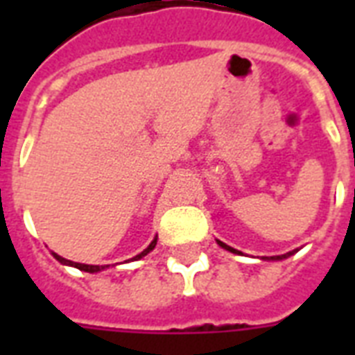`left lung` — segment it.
I'll return each mask as SVG.
<instances>
[{"label":"left lung","mask_w":355,"mask_h":355,"mask_svg":"<svg viewBox=\"0 0 355 355\" xmlns=\"http://www.w3.org/2000/svg\"><path fill=\"white\" fill-rule=\"evenodd\" d=\"M217 243H219V245H221L223 248H227V250H230V252H236V250H234L232 247H228V245H225V243H223V241H217ZM291 254H295V250H291V252H287V254H282V256H270V258H265V259H284V258H289Z\"/></svg>","instance_id":"obj_1"}]
</instances>
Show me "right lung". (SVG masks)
Returning a JSON list of instances; mask_svg holds the SVG:
<instances>
[{
    "label": "right lung",
    "mask_w": 355,
    "mask_h": 355,
    "mask_svg": "<svg viewBox=\"0 0 355 355\" xmlns=\"http://www.w3.org/2000/svg\"><path fill=\"white\" fill-rule=\"evenodd\" d=\"M155 245H156V237H155V239H153V241H150V245H149V247H147V248H145L144 252L138 254V256H134L132 259L144 258L145 254H149L150 250H153V248H155ZM53 256H55V258H57L58 261H60V263H64V265H73V267H77V269H80V270H86V272H97V270H103V269H105V267H103V265H86V263H77V261H69V259L62 258V256H58V254H53Z\"/></svg>",
    "instance_id": "obj_1"
}]
</instances>
